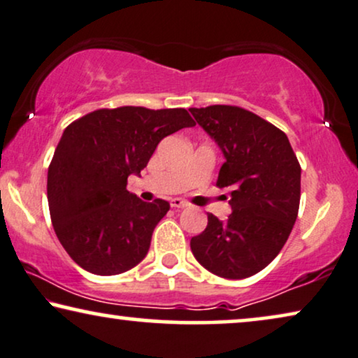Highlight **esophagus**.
I'll return each instance as SVG.
<instances>
[{
  "instance_id": "obj_1",
  "label": "esophagus",
  "mask_w": 358,
  "mask_h": 358,
  "mask_svg": "<svg viewBox=\"0 0 358 358\" xmlns=\"http://www.w3.org/2000/svg\"><path fill=\"white\" fill-rule=\"evenodd\" d=\"M170 206H172L173 209H183V208H186V206H188V203H186V201L181 199V198H173L172 201H170Z\"/></svg>"
}]
</instances>
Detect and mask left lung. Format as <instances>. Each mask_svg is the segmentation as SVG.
Returning <instances> with one entry per match:
<instances>
[{
  "label": "left lung",
  "mask_w": 358,
  "mask_h": 358,
  "mask_svg": "<svg viewBox=\"0 0 358 358\" xmlns=\"http://www.w3.org/2000/svg\"><path fill=\"white\" fill-rule=\"evenodd\" d=\"M222 150L217 186L229 188L231 214L191 238L201 266L225 279L264 269L285 245L299 214L300 164L285 133L258 115L231 105L189 108Z\"/></svg>",
  "instance_id": "8db88e82"
}]
</instances>
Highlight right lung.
I'll return each mask as SVG.
<instances>
[{"mask_svg":"<svg viewBox=\"0 0 358 358\" xmlns=\"http://www.w3.org/2000/svg\"><path fill=\"white\" fill-rule=\"evenodd\" d=\"M194 127L185 108H102L64 129L48 167V208L66 253L97 275L129 271L148 255L164 199L144 203L127 189L165 136Z\"/></svg>","mask_w":358,"mask_h":358,"instance_id":"1","label":"right lung"}]
</instances>
